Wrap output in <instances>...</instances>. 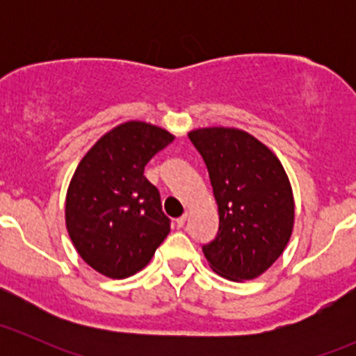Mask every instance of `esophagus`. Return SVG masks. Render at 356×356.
I'll list each match as a JSON object with an SVG mask.
<instances>
[{"label": "esophagus", "instance_id": "obj_1", "mask_svg": "<svg viewBox=\"0 0 356 356\" xmlns=\"http://www.w3.org/2000/svg\"><path fill=\"white\" fill-rule=\"evenodd\" d=\"M188 217H189V213H184V215H182V217H179L177 218V227H184L186 220H188Z\"/></svg>", "mask_w": 356, "mask_h": 356}]
</instances>
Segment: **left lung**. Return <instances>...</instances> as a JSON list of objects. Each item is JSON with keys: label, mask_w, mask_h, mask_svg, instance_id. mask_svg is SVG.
Returning <instances> with one entry per match:
<instances>
[{"label": "left lung", "mask_w": 356, "mask_h": 356, "mask_svg": "<svg viewBox=\"0 0 356 356\" xmlns=\"http://www.w3.org/2000/svg\"><path fill=\"white\" fill-rule=\"evenodd\" d=\"M218 207V232L203 245L210 267L231 281L264 274L284 251L294 224L289 179L257 138L231 127L189 132Z\"/></svg>", "instance_id": "1"}]
</instances>
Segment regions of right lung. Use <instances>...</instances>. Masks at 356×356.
<instances>
[{
	"mask_svg": "<svg viewBox=\"0 0 356 356\" xmlns=\"http://www.w3.org/2000/svg\"><path fill=\"white\" fill-rule=\"evenodd\" d=\"M174 141L165 129L131 120L106 132L77 165L67 191V231L82 260L111 279L149 264L170 232L145 167Z\"/></svg>",
	"mask_w": 356,
	"mask_h": 356,
	"instance_id": "right-lung-1",
	"label": "right lung"
}]
</instances>
